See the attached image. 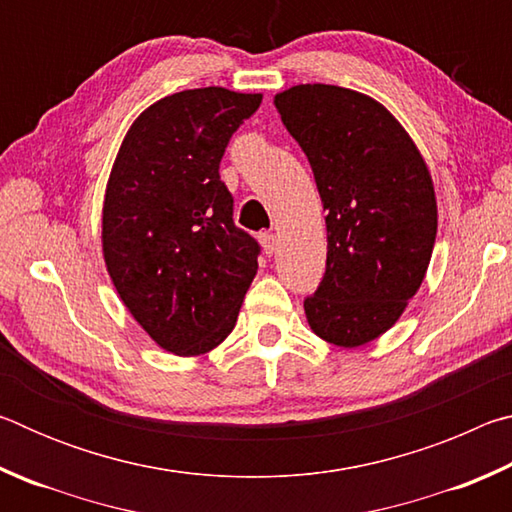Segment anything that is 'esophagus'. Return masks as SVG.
<instances>
[{
  "instance_id": "34e87169",
  "label": "esophagus",
  "mask_w": 512,
  "mask_h": 512,
  "mask_svg": "<svg viewBox=\"0 0 512 512\" xmlns=\"http://www.w3.org/2000/svg\"><path fill=\"white\" fill-rule=\"evenodd\" d=\"M259 244H262L264 253L271 257L277 250V235H273V232H262V235H259Z\"/></svg>"
}]
</instances>
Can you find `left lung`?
I'll return each mask as SVG.
<instances>
[{
	"mask_svg": "<svg viewBox=\"0 0 512 512\" xmlns=\"http://www.w3.org/2000/svg\"><path fill=\"white\" fill-rule=\"evenodd\" d=\"M327 210V264L305 298L309 327L341 348L375 341L427 273L438 207L418 146L381 103L339 85L275 94Z\"/></svg>",
	"mask_w": 512,
	"mask_h": 512,
	"instance_id": "8db88e82",
	"label": "left lung"
}]
</instances>
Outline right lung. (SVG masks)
Listing matches in <instances>:
<instances>
[{"instance_id": "right-lung-1", "label": "right lung", "mask_w": 512, "mask_h": 512, "mask_svg": "<svg viewBox=\"0 0 512 512\" xmlns=\"http://www.w3.org/2000/svg\"><path fill=\"white\" fill-rule=\"evenodd\" d=\"M262 94L176 92L133 121L103 201V259L126 309L167 352L196 357L237 323L259 244L232 221L219 164Z\"/></svg>"}]
</instances>
